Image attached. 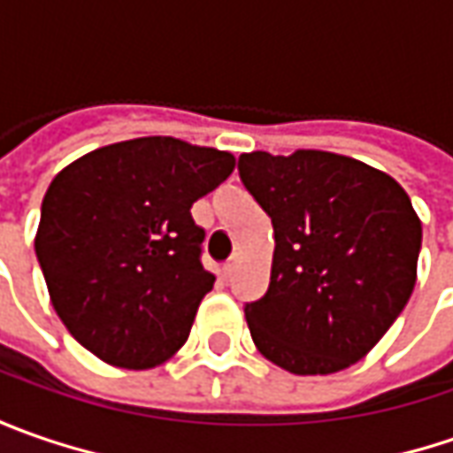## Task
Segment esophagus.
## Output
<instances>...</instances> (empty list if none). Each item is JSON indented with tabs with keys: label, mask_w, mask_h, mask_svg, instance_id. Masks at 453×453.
I'll return each instance as SVG.
<instances>
[{
	"label": "esophagus",
	"mask_w": 453,
	"mask_h": 453,
	"mask_svg": "<svg viewBox=\"0 0 453 453\" xmlns=\"http://www.w3.org/2000/svg\"><path fill=\"white\" fill-rule=\"evenodd\" d=\"M234 270H236V257H232V259L221 267V274H224V277H232V272Z\"/></svg>",
	"instance_id": "obj_1"
}]
</instances>
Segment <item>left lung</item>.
<instances>
[{"label": "left lung", "instance_id": "1", "mask_svg": "<svg viewBox=\"0 0 453 453\" xmlns=\"http://www.w3.org/2000/svg\"><path fill=\"white\" fill-rule=\"evenodd\" d=\"M239 179L274 226L270 289L244 304L257 350L295 375L357 363L416 285L421 221L409 194L327 150L242 153Z\"/></svg>", "mask_w": 453, "mask_h": 453}]
</instances>
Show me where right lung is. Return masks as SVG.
Masks as SVG:
<instances>
[{
  "instance_id": "1",
  "label": "right lung",
  "mask_w": 453,
  "mask_h": 453,
  "mask_svg": "<svg viewBox=\"0 0 453 453\" xmlns=\"http://www.w3.org/2000/svg\"><path fill=\"white\" fill-rule=\"evenodd\" d=\"M234 171L226 150L171 135L90 150L52 179L35 252L70 335L100 360L146 371L181 348L214 274L194 201Z\"/></svg>"
}]
</instances>
